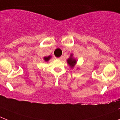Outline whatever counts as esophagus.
<instances>
[{
    "label": "esophagus",
    "mask_w": 120,
    "mask_h": 120,
    "mask_svg": "<svg viewBox=\"0 0 120 120\" xmlns=\"http://www.w3.org/2000/svg\"><path fill=\"white\" fill-rule=\"evenodd\" d=\"M57 59H58V60H61V59H62V57H60L57 58Z\"/></svg>",
    "instance_id": "esophagus-1"
}]
</instances>
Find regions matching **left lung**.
Listing matches in <instances>:
<instances>
[{"mask_svg": "<svg viewBox=\"0 0 120 120\" xmlns=\"http://www.w3.org/2000/svg\"><path fill=\"white\" fill-rule=\"evenodd\" d=\"M73 54H71L69 58H68L67 59V63H68V65L69 66L71 69H73L75 66V64H76V63H77L76 59L73 57Z\"/></svg>", "mask_w": 120, "mask_h": 120, "instance_id": "1", "label": "left lung"}]
</instances>
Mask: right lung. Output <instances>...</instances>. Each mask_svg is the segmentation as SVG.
Segmentation results:
<instances>
[{"label":"right lung","instance_id":"right-lung-1","mask_svg":"<svg viewBox=\"0 0 120 120\" xmlns=\"http://www.w3.org/2000/svg\"><path fill=\"white\" fill-rule=\"evenodd\" d=\"M51 58V56H48V57H44V60H45V61H46V62H47V61H48L49 60H50Z\"/></svg>","mask_w":120,"mask_h":120}]
</instances>
